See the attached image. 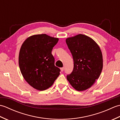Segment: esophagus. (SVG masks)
<instances>
[{
    "instance_id": "obj_1",
    "label": "esophagus",
    "mask_w": 120,
    "mask_h": 120,
    "mask_svg": "<svg viewBox=\"0 0 120 120\" xmlns=\"http://www.w3.org/2000/svg\"><path fill=\"white\" fill-rule=\"evenodd\" d=\"M64 68H60V70H61V71H62V72H63V71H64Z\"/></svg>"
}]
</instances>
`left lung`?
Here are the masks:
<instances>
[{
    "label": "left lung",
    "instance_id": "1",
    "mask_svg": "<svg viewBox=\"0 0 120 120\" xmlns=\"http://www.w3.org/2000/svg\"><path fill=\"white\" fill-rule=\"evenodd\" d=\"M74 60V68L68 80L77 91H83L93 85L101 75L103 57L100 48L91 38L83 34L66 40Z\"/></svg>",
    "mask_w": 120,
    "mask_h": 120
}]
</instances>
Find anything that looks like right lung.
<instances>
[{
  "label": "right lung",
  "mask_w": 120,
  "mask_h": 120,
  "mask_svg": "<svg viewBox=\"0 0 120 120\" xmlns=\"http://www.w3.org/2000/svg\"><path fill=\"white\" fill-rule=\"evenodd\" d=\"M59 39L45 34L32 35L22 45L19 67L24 79L33 88L43 91L49 88L60 74L52 53Z\"/></svg>",
  "instance_id": "obj_1"
}]
</instances>
